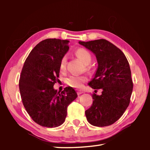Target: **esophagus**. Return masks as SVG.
I'll list each match as a JSON object with an SVG mask.
<instances>
[{
	"mask_svg": "<svg viewBox=\"0 0 150 150\" xmlns=\"http://www.w3.org/2000/svg\"><path fill=\"white\" fill-rule=\"evenodd\" d=\"M83 93V91H77V94L78 95H81V94Z\"/></svg>",
	"mask_w": 150,
	"mask_h": 150,
	"instance_id": "obj_1",
	"label": "esophagus"
}]
</instances>
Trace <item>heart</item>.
<instances>
[{"label":"heart","instance_id":"b5f03b06","mask_svg":"<svg viewBox=\"0 0 150 150\" xmlns=\"http://www.w3.org/2000/svg\"><path fill=\"white\" fill-rule=\"evenodd\" d=\"M75 54L79 59L85 65H88L92 61V55L91 53L84 48H79L75 51ZM67 65V57L63 56L59 63V69L62 72H64L66 70ZM87 81V78L85 76H76L71 75L65 80V83L70 87L81 88L83 87L84 83Z\"/></svg>","mask_w":150,"mask_h":150}]
</instances>
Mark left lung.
<instances>
[{"mask_svg": "<svg viewBox=\"0 0 150 150\" xmlns=\"http://www.w3.org/2000/svg\"><path fill=\"white\" fill-rule=\"evenodd\" d=\"M95 55L98 68L88 83L102 95L93 94V105L85 111L87 121L98 127L110 126L117 121L128 108L133 89L129 63L125 55L115 45L100 39L79 42Z\"/></svg>", "mask_w": 150, "mask_h": 150, "instance_id": "8db88e82", "label": "left lung"}]
</instances>
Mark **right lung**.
Returning a JSON list of instances; mask_svg holds the SVG:
<instances>
[{"mask_svg":"<svg viewBox=\"0 0 150 150\" xmlns=\"http://www.w3.org/2000/svg\"><path fill=\"white\" fill-rule=\"evenodd\" d=\"M68 40L46 39L30 52L19 80L22 103L35 123L55 128L64 122L67 106L77 97L72 87L57 92L54 85L59 75V63L68 52Z\"/></svg>","mask_w":150,"mask_h":150,"instance_id":"right-lung-1","label":"right lung"}]
</instances>
